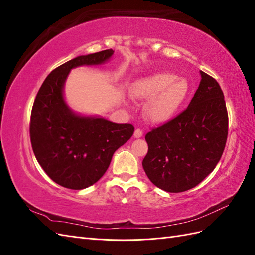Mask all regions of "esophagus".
<instances>
[{
	"label": "esophagus",
	"instance_id": "esophagus-1",
	"mask_svg": "<svg viewBox=\"0 0 255 255\" xmlns=\"http://www.w3.org/2000/svg\"><path fill=\"white\" fill-rule=\"evenodd\" d=\"M142 135H143V133H142L141 129H139V128L135 129V132H134V137L135 138H140V137H142Z\"/></svg>",
	"mask_w": 255,
	"mask_h": 255
}]
</instances>
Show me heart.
Here are the masks:
<instances>
[{"label":"heart","mask_w":255,"mask_h":255,"mask_svg":"<svg viewBox=\"0 0 255 255\" xmlns=\"http://www.w3.org/2000/svg\"><path fill=\"white\" fill-rule=\"evenodd\" d=\"M189 84L170 72H157L137 81L132 97L150 101L144 109L146 119L152 123H165L172 119L186 101Z\"/></svg>","instance_id":"heart-1"}]
</instances>
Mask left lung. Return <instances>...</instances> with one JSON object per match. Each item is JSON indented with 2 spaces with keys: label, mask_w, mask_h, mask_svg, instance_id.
<instances>
[{
  "label": "left lung",
  "mask_w": 255,
  "mask_h": 255,
  "mask_svg": "<svg viewBox=\"0 0 255 255\" xmlns=\"http://www.w3.org/2000/svg\"><path fill=\"white\" fill-rule=\"evenodd\" d=\"M201 81L188 107L145 135L142 167L156 187L168 192L194 188L218 164L228 137V112L217 81L200 71Z\"/></svg>",
  "instance_id": "8db88e82"
}]
</instances>
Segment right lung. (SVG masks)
Returning a JSON list of instances; mask_svg holds the SVG:
<instances>
[{"label": "right lung", "mask_w": 255, "mask_h": 255, "mask_svg": "<svg viewBox=\"0 0 255 255\" xmlns=\"http://www.w3.org/2000/svg\"><path fill=\"white\" fill-rule=\"evenodd\" d=\"M113 54L110 49L67 61L47 76L36 96L30 115V142L44 172L63 187L79 190L97 183L114 153L134 133L129 123L74 112L65 98V84L72 69L104 65Z\"/></svg>", "instance_id": "1"}]
</instances>
